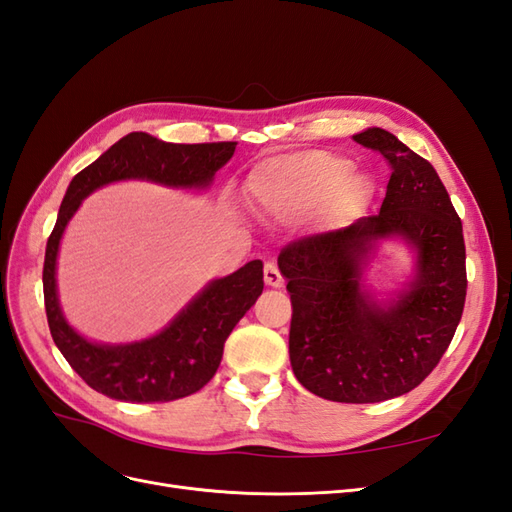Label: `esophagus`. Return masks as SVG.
Returning a JSON list of instances; mask_svg holds the SVG:
<instances>
[{"mask_svg":"<svg viewBox=\"0 0 512 512\" xmlns=\"http://www.w3.org/2000/svg\"><path fill=\"white\" fill-rule=\"evenodd\" d=\"M265 284L271 288H284V277L275 262H267L265 265Z\"/></svg>","mask_w":512,"mask_h":512,"instance_id":"obj_1","label":"esophagus"}]
</instances>
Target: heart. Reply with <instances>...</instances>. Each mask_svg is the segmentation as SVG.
<instances>
[{"label":"heart","mask_w":512,"mask_h":512,"mask_svg":"<svg viewBox=\"0 0 512 512\" xmlns=\"http://www.w3.org/2000/svg\"><path fill=\"white\" fill-rule=\"evenodd\" d=\"M350 170V160L329 151L294 153L258 164L250 175V188L260 203L273 209L314 200L339 183L344 196L361 203L371 192L369 181Z\"/></svg>","instance_id":"heart-1"}]
</instances>
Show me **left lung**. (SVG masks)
<instances>
[{"mask_svg": "<svg viewBox=\"0 0 512 512\" xmlns=\"http://www.w3.org/2000/svg\"><path fill=\"white\" fill-rule=\"evenodd\" d=\"M352 138L393 168L380 213L290 243L277 265L292 301L294 376L322 399L376 404L410 393L451 344L466 303V245L436 168L382 128ZM395 238L411 247L415 271L378 300L364 271Z\"/></svg>", "mask_w": 512, "mask_h": 512, "instance_id": "obj_1", "label": "left lung"}]
</instances>
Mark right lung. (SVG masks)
<instances>
[{"label":"right lung","mask_w":512,"mask_h":512,"mask_svg":"<svg viewBox=\"0 0 512 512\" xmlns=\"http://www.w3.org/2000/svg\"><path fill=\"white\" fill-rule=\"evenodd\" d=\"M237 143L177 145L130 132L70 181L46 241L44 307L53 342L91 389L119 401L153 404L188 397L215 376L224 342L262 294V262L211 280L166 327L128 344L91 342L66 320L57 294V256L68 222L83 200L115 181H151L175 190H207Z\"/></svg>","instance_id":"right-lung-1"}]
</instances>
